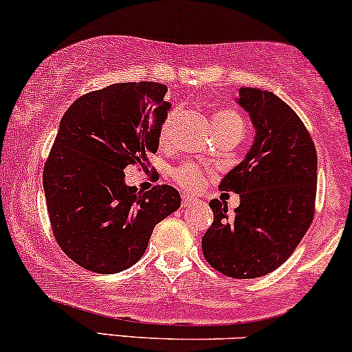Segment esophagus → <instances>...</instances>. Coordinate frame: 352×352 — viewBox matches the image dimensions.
I'll return each mask as SVG.
<instances>
[{"label": "esophagus", "instance_id": "obj_1", "mask_svg": "<svg viewBox=\"0 0 352 352\" xmlns=\"http://www.w3.org/2000/svg\"><path fill=\"white\" fill-rule=\"evenodd\" d=\"M197 198H193V197H187V195H184V200H182V206H184V208H192V206H195L197 205Z\"/></svg>", "mask_w": 352, "mask_h": 352}]
</instances>
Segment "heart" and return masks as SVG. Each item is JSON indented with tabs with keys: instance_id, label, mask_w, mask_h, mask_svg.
Instances as JSON below:
<instances>
[{
	"instance_id": "obj_1",
	"label": "heart",
	"mask_w": 352,
	"mask_h": 352,
	"mask_svg": "<svg viewBox=\"0 0 352 352\" xmlns=\"http://www.w3.org/2000/svg\"><path fill=\"white\" fill-rule=\"evenodd\" d=\"M175 118H177V111H170L167 116L164 118L162 124L159 128V141L165 144L170 139L172 131H173V124H175ZM211 122H213V129L214 133H224V131H231V129H244V122L241 118L231 109H221V111H217L211 118ZM175 179L179 180L180 185H184L185 188L190 190H197L201 187L203 184V172L197 165L193 164H185L182 165L175 170Z\"/></svg>"
}]
</instances>
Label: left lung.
Returning <instances> with one entry per match:
<instances>
[{
	"label": "left lung",
	"instance_id": "obj_1",
	"mask_svg": "<svg viewBox=\"0 0 352 352\" xmlns=\"http://www.w3.org/2000/svg\"><path fill=\"white\" fill-rule=\"evenodd\" d=\"M236 103L249 114L256 134L219 190L238 193L241 201L232 217L228 205L210 201L214 219L201 249L218 272L254 278L280 267L310 228L318 160L302 120L272 91L243 87Z\"/></svg>",
	"mask_w": 352,
	"mask_h": 352
}]
</instances>
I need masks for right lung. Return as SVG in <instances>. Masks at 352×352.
<instances>
[{"label":"right lung","instance_id":"obj_1","mask_svg":"<svg viewBox=\"0 0 352 352\" xmlns=\"http://www.w3.org/2000/svg\"><path fill=\"white\" fill-rule=\"evenodd\" d=\"M155 82L114 83L80 96L60 120L44 165L52 231L72 261L98 274L129 269L146 252L155 224L180 208L170 185L129 187L124 168L159 149L170 103Z\"/></svg>","mask_w":352,"mask_h":352}]
</instances>
